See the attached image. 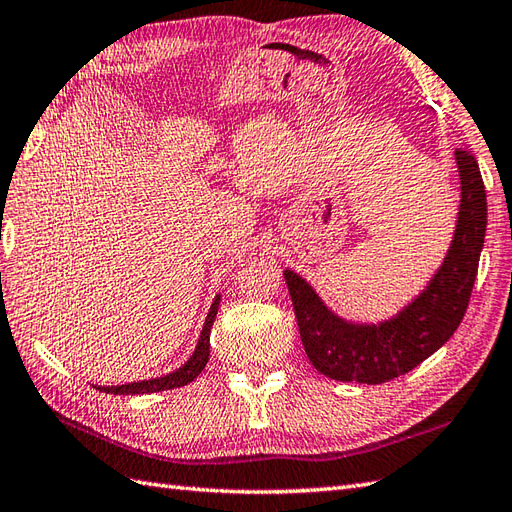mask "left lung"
<instances>
[{
    "label": "left lung",
    "mask_w": 512,
    "mask_h": 512,
    "mask_svg": "<svg viewBox=\"0 0 512 512\" xmlns=\"http://www.w3.org/2000/svg\"><path fill=\"white\" fill-rule=\"evenodd\" d=\"M453 156L460 206L449 250L424 290L394 317L376 323L343 319L325 306L306 279L284 270L301 343L319 374L343 383H387L438 352L458 330L484 246L486 191L471 151L458 149Z\"/></svg>",
    "instance_id": "left-lung-1"
}]
</instances>
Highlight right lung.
I'll use <instances>...</instances> for the list:
<instances>
[{
  "instance_id": "right-lung-1",
  "label": "right lung",
  "mask_w": 512,
  "mask_h": 512,
  "mask_svg": "<svg viewBox=\"0 0 512 512\" xmlns=\"http://www.w3.org/2000/svg\"><path fill=\"white\" fill-rule=\"evenodd\" d=\"M217 308H220V295H217L211 303L209 312H206V319L202 325L198 345H195L193 354L189 356V361L182 367H178L176 372H171L167 376L160 378H149V380H138V383H125V385H112V387H96L99 391H105V394H116V396H136V394H154V391H167V389H176L189 385L191 380L200 376L202 369L209 363V352H211V325L215 321Z\"/></svg>"
}]
</instances>
